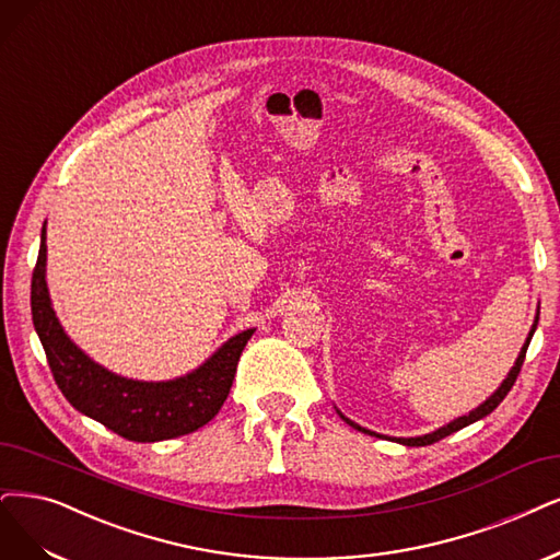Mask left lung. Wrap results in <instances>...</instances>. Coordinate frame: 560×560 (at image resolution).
Here are the masks:
<instances>
[{
	"label": "left lung",
	"instance_id": "8db88e82",
	"mask_svg": "<svg viewBox=\"0 0 560 560\" xmlns=\"http://www.w3.org/2000/svg\"><path fill=\"white\" fill-rule=\"evenodd\" d=\"M537 320H540V306H537V314H535L533 327H530V332H528V337H526V341H524V346H522V350H520V355H516V360H514V366L510 369V374L505 376V381L499 385V389H495L493 395H491L487 401H482L478 408H472V410L468 412V416H462V418H457V420H452V422L443 424V427H441V429H436V431L424 433V436H416V439H392V441H397V443H401V445H408V447H422V445H431V443H436V441H441V439L450 436V433L459 431V429H464V427H468V424H472V422H478V420L487 418L489 412H491L495 406H499V404H501V401L508 397V392L512 389V385H514L516 376H520L522 364H524V358H526V350H528V343H530V339H533V335H535ZM337 412H339V416H341V420H343L346 424L353 427V429H358V431H362V433H369V436H378V439H385V436H381V433L371 431V429H364V427L355 424L353 420H348V418L343 416V412H341L339 408H337Z\"/></svg>",
	"mask_w": 560,
	"mask_h": 560
}]
</instances>
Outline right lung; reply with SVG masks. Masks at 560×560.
Returning a JSON list of instances; mask_svg holds the SVG:
<instances>
[{"instance_id":"add662e5","label":"right lung","mask_w":560,"mask_h":560,"mask_svg":"<svg viewBox=\"0 0 560 560\" xmlns=\"http://www.w3.org/2000/svg\"><path fill=\"white\" fill-rule=\"evenodd\" d=\"M46 223L32 275V320L50 371L69 404L121 439L156 443L184 436L210 422L233 387L246 341L244 329L217 348L198 369L173 381H133L113 374L80 350L61 327L46 283Z\"/></svg>"}]
</instances>
